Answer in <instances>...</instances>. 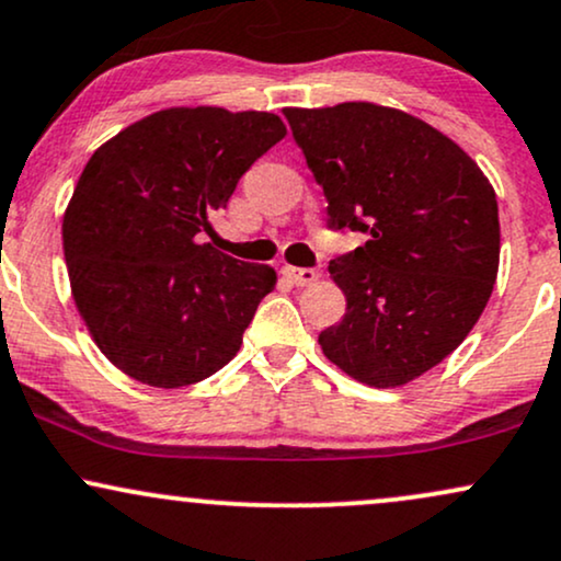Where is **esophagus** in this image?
<instances>
[{"instance_id": "esophagus-1", "label": "esophagus", "mask_w": 561, "mask_h": 561, "mask_svg": "<svg viewBox=\"0 0 561 561\" xmlns=\"http://www.w3.org/2000/svg\"><path fill=\"white\" fill-rule=\"evenodd\" d=\"M285 276L293 285L298 287H310L321 279L319 268H300V266H285Z\"/></svg>"}]
</instances>
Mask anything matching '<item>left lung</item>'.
<instances>
[{"label":"left lung","mask_w":561,"mask_h":561,"mask_svg":"<svg viewBox=\"0 0 561 561\" xmlns=\"http://www.w3.org/2000/svg\"><path fill=\"white\" fill-rule=\"evenodd\" d=\"M329 201V229L366 245L329 263L347 298L323 355L368 387H402L442 363L483 313L499 272L496 193L455 140L368 101L285 110Z\"/></svg>","instance_id":"1"}]
</instances>
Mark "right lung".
Masks as SVG:
<instances>
[{
  "instance_id": "right-lung-1",
  "label": "right lung",
  "mask_w": 561,
  "mask_h": 561,
  "mask_svg": "<svg viewBox=\"0 0 561 561\" xmlns=\"http://www.w3.org/2000/svg\"><path fill=\"white\" fill-rule=\"evenodd\" d=\"M285 135L268 112L174 106L88 159L62 221L67 274L93 342L135 381L187 387L238 355L276 272L201 232Z\"/></svg>"
}]
</instances>
